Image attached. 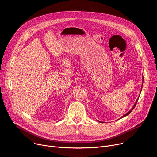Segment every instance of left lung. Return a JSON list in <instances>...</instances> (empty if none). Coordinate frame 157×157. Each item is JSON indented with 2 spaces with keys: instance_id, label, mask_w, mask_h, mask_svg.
<instances>
[{
  "instance_id": "left-lung-1",
  "label": "left lung",
  "mask_w": 157,
  "mask_h": 157,
  "mask_svg": "<svg viewBox=\"0 0 157 157\" xmlns=\"http://www.w3.org/2000/svg\"><path fill=\"white\" fill-rule=\"evenodd\" d=\"M143 83H144V76H142V88H141V90H140V93H141V91H142V86H143ZM139 98H137V101H136V103H135V104H134L133 105V107L128 112V113H127V114H125L124 116H123L122 117H121L120 119H122V118H123V117H125V116H128L130 113H131V112L132 111V110L134 109V108H135V107H136V104H137V101H138V99H139ZM100 123H104V122H102L101 121H99Z\"/></svg>"
}]
</instances>
